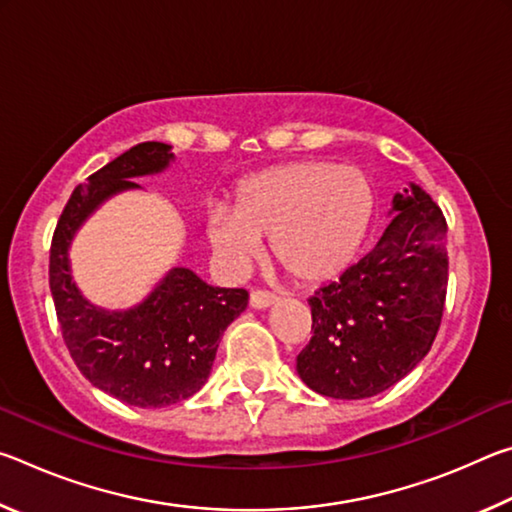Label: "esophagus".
Returning <instances> with one entry per match:
<instances>
[{"instance_id":"34e87169","label":"esophagus","mask_w":512,"mask_h":512,"mask_svg":"<svg viewBox=\"0 0 512 512\" xmlns=\"http://www.w3.org/2000/svg\"><path fill=\"white\" fill-rule=\"evenodd\" d=\"M275 302H277V296L271 291L257 289V291L250 293V307H253V309H266V307L275 305Z\"/></svg>"}]
</instances>
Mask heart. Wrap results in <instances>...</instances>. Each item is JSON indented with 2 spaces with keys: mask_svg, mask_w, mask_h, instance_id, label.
<instances>
[{
  "mask_svg": "<svg viewBox=\"0 0 512 512\" xmlns=\"http://www.w3.org/2000/svg\"><path fill=\"white\" fill-rule=\"evenodd\" d=\"M375 201L366 176L329 162H291L241 180L230 212L207 216V241L225 262L246 264L259 239L302 282L332 280L359 257Z\"/></svg>",
  "mask_w": 512,
  "mask_h": 512,
  "instance_id": "obj_1",
  "label": "heart"
}]
</instances>
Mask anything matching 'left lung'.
<instances>
[{
  "mask_svg": "<svg viewBox=\"0 0 512 512\" xmlns=\"http://www.w3.org/2000/svg\"><path fill=\"white\" fill-rule=\"evenodd\" d=\"M393 221L370 253L309 298L314 336L298 354L318 395L384 393L427 357L447 296V223L418 185L393 196Z\"/></svg>",
  "mask_w": 512,
  "mask_h": 512,
  "instance_id": "1",
  "label": "left lung"
}]
</instances>
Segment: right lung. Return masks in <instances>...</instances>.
Instances as JSON below:
<instances>
[{"label":"right lung","mask_w":512,"mask_h":512,"mask_svg":"<svg viewBox=\"0 0 512 512\" xmlns=\"http://www.w3.org/2000/svg\"><path fill=\"white\" fill-rule=\"evenodd\" d=\"M169 144L142 142L92 173L69 196L49 253V287L69 354L83 377L117 400L162 409L192 397L210 377L219 341L248 305L246 289H221L176 266L140 305L108 311L92 305L72 280L69 246L101 203L135 178L169 167Z\"/></svg>","instance_id":"right-lung-1"}]
</instances>
